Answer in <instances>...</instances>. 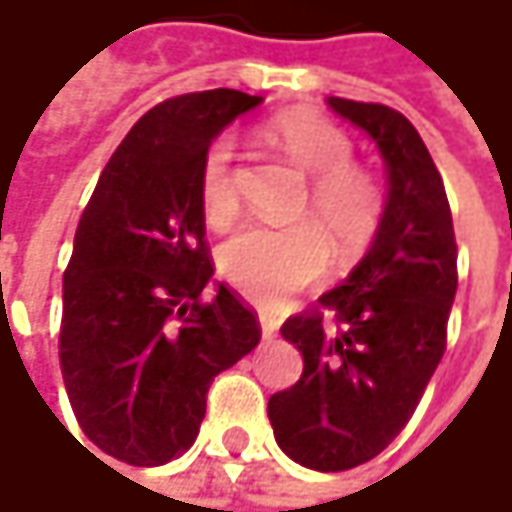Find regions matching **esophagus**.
I'll return each mask as SVG.
<instances>
[{"mask_svg":"<svg viewBox=\"0 0 512 512\" xmlns=\"http://www.w3.org/2000/svg\"><path fill=\"white\" fill-rule=\"evenodd\" d=\"M260 335H263V341H272L278 335V323L266 314H260Z\"/></svg>","mask_w":512,"mask_h":512,"instance_id":"34e87169","label":"esophagus"}]
</instances>
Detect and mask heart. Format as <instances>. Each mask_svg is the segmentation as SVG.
Instances as JSON below:
<instances>
[{"instance_id":"heart-1","label":"heart","mask_w":512,"mask_h":512,"mask_svg":"<svg viewBox=\"0 0 512 512\" xmlns=\"http://www.w3.org/2000/svg\"><path fill=\"white\" fill-rule=\"evenodd\" d=\"M266 136L311 180L308 210L332 237L341 257L358 255L379 231V183L353 165L350 136L317 112L296 109L278 115ZM201 207L210 225L222 228L237 216L234 142L216 139L201 159ZM329 269V243L314 225L266 228L255 225L222 246L219 272L260 308H278L290 293L320 281Z\"/></svg>"}]
</instances>
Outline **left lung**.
<instances>
[{"instance_id": "left-lung-1", "label": "left lung", "mask_w": 512, "mask_h": 512, "mask_svg": "<svg viewBox=\"0 0 512 512\" xmlns=\"http://www.w3.org/2000/svg\"><path fill=\"white\" fill-rule=\"evenodd\" d=\"M364 130L385 162L379 231L344 278L320 296V314L290 317L284 341L302 353V376L269 397L278 448L314 471H347L382 454L412 418L445 356L457 296V240L442 174L418 130L394 109L326 100Z\"/></svg>"}]
</instances>
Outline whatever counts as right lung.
Segmentation results:
<instances>
[{
	"mask_svg": "<svg viewBox=\"0 0 512 512\" xmlns=\"http://www.w3.org/2000/svg\"><path fill=\"white\" fill-rule=\"evenodd\" d=\"M260 103L213 88L154 106L106 162L79 219L58 358L82 433L112 460L183 457L213 376L260 341L255 314L225 284L206 296L213 263L201 207L207 148Z\"/></svg>",
	"mask_w": 512,
	"mask_h": 512,
	"instance_id": "right-lung-1",
	"label": "right lung"
}]
</instances>
